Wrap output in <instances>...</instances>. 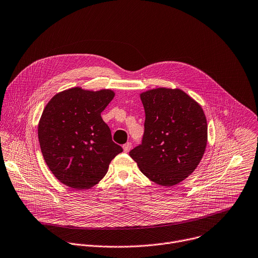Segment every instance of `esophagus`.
<instances>
[{"label": "esophagus", "instance_id": "obj_1", "mask_svg": "<svg viewBox=\"0 0 258 258\" xmlns=\"http://www.w3.org/2000/svg\"><path fill=\"white\" fill-rule=\"evenodd\" d=\"M131 148H132V144H131V142H127V144H125V145L123 146V149H124V152H125V153H128V152L131 150Z\"/></svg>", "mask_w": 258, "mask_h": 258}]
</instances>
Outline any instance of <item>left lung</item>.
<instances>
[{
    "mask_svg": "<svg viewBox=\"0 0 258 258\" xmlns=\"http://www.w3.org/2000/svg\"><path fill=\"white\" fill-rule=\"evenodd\" d=\"M140 98L146 111L145 133L129 155L152 181L172 186L190 175L204 155L205 113L180 89H153Z\"/></svg>",
    "mask_w": 258,
    "mask_h": 258,
    "instance_id": "left-lung-1",
    "label": "left lung"
}]
</instances>
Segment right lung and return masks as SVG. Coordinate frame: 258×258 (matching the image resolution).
I'll list each match as a JSON object with an SVG mask.
<instances>
[{"mask_svg": "<svg viewBox=\"0 0 258 258\" xmlns=\"http://www.w3.org/2000/svg\"><path fill=\"white\" fill-rule=\"evenodd\" d=\"M113 96L111 90L77 87L56 94L44 108L38 127L41 151L51 172L63 184L76 189L92 187L123 152L101 118Z\"/></svg>", "mask_w": 258, "mask_h": 258, "instance_id": "1", "label": "right lung"}]
</instances>
